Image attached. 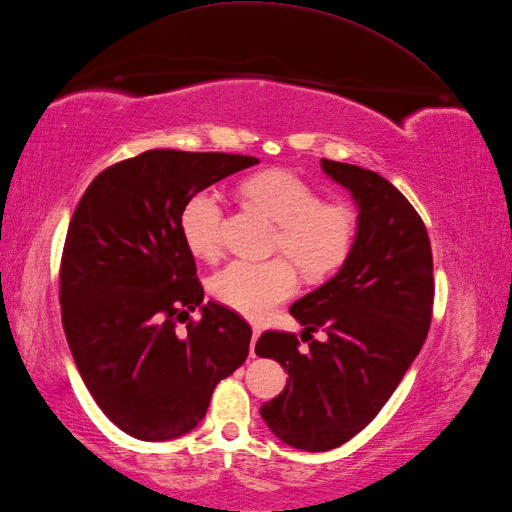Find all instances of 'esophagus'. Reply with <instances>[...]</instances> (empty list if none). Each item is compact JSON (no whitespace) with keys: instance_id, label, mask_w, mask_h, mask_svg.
<instances>
[{"instance_id":"34e87169","label":"esophagus","mask_w":512,"mask_h":512,"mask_svg":"<svg viewBox=\"0 0 512 512\" xmlns=\"http://www.w3.org/2000/svg\"><path fill=\"white\" fill-rule=\"evenodd\" d=\"M260 339V328L258 326H254V330H252V343H249V356H256V341Z\"/></svg>"}]
</instances>
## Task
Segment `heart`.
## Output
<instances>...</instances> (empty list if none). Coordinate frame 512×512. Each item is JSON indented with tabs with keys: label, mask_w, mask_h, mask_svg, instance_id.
Instances as JSON below:
<instances>
[{
	"label": "heart",
	"mask_w": 512,
	"mask_h": 512,
	"mask_svg": "<svg viewBox=\"0 0 512 512\" xmlns=\"http://www.w3.org/2000/svg\"><path fill=\"white\" fill-rule=\"evenodd\" d=\"M243 191L260 213L278 223L276 252L289 256L308 278H323L350 254L356 219L350 206L321 202L319 193L286 171H265L249 178ZM223 202L215 189H202L180 210V234L186 249L213 260L221 247ZM210 291L221 304L249 319H265L297 291L295 269L286 258L267 263L234 260L215 273Z\"/></svg>",
	"instance_id": "heart-1"
}]
</instances>
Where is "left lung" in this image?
Instances as JSON below:
<instances>
[{
  "mask_svg": "<svg viewBox=\"0 0 512 512\" xmlns=\"http://www.w3.org/2000/svg\"><path fill=\"white\" fill-rule=\"evenodd\" d=\"M321 169L358 208L352 249L336 276L291 306L306 352L286 332L256 343L258 356L289 373L260 417L306 452L334 450L380 413L426 341L434 302L430 239L408 199L376 171L328 158ZM319 327L323 344L309 336Z\"/></svg>",
  "mask_w": 512,
  "mask_h": 512,
  "instance_id": "left-lung-1",
  "label": "left lung"
}]
</instances>
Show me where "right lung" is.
<instances>
[{
	"label": "right lung",
	"mask_w": 512,
	"mask_h": 512,
	"mask_svg": "<svg viewBox=\"0 0 512 512\" xmlns=\"http://www.w3.org/2000/svg\"><path fill=\"white\" fill-rule=\"evenodd\" d=\"M258 158L149 149L104 169L71 217L60 265L62 328L104 415L141 441H171L204 419L215 386L249 354L252 328L204 302L180 234L193 193ZM195 307L203 319L177 323Z\"/></svg>",
	"instance_id": "right-lung-1"
}]
</instances>
